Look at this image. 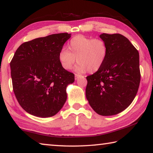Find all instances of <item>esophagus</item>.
Returning <instances> with one entry per match:
<instances>
[{
	"instance_id": "1",
	"label": "esophagus",
	"mask_w": 153,
	"mask_h": 153,
	"mask_svg": "<svg viewBox=\"0 0 153 153\" xmlns=\"http://www.w3.org/2000/svg\"><path fill=\"white\" fill-rule=\"evenodd\" d=\"M82 76H80V75H77V74H76L75 75V79L77 80L78 78H79V77H82Z\"/></svg>"
}]
</instances>
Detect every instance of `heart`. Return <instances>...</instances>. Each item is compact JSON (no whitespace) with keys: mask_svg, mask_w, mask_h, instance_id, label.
Returning <instances> with one entry per match:
<instances>
[{"mask_svg":"<svg viewBox=\"0 0 153 153\" xmlns=\"http://www.w3.org/2000/svg\"><path fill=\"white\" fill-rule=\"evenodd\" d=\"M107 53V45L103 40L77 35L69 40L67 50L62 48L59 51L58 59L62 68L65 70H70L77 61L79 64L75 70L77 73L88 71L93 74L101 68Z\"/></svg>","mask_w":153,"mask_h":153,"instance_id":"heart-1","label":"heart"}]
</instances>
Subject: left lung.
Returning <instances> with one entry per match:
<instances>
[{"label": "left lung", "mask_w": 153, "mask_h": 153, "mask_svg": "<svg viewBox=\"0 0 153 153\" xmlns=\"http://www.w3.org/2000/svg\"><path fill=\"white\" fill-rule=\"evenodd\" d=\"M108 53L99 70L86 77L87 100L98 115H114L128 108L135 98L140 82L139 53L120 33H103Z\"/></svg>", "instance_id": "8db88e82"}]
</instances>
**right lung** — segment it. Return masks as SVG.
I'll use <instances>...</instances> for the list:
<instances>
[{"label": "right lung", "instance_id": "obj_1", "mask_svg": "<svg viewBox=\"0 0 153 153\" xmlns=\"http://www.w3.org/2000/svg\"><path fill=\"white\" fill-rule=\"evenodd\" d=\"M71 33H55L23 43L10 63L13 88L19 104L39 117L56 115L67 100L74 74L62 68L58 55Z\"/></svg>", "mask_w": 153, "mask_h": 153}]
</instances>
